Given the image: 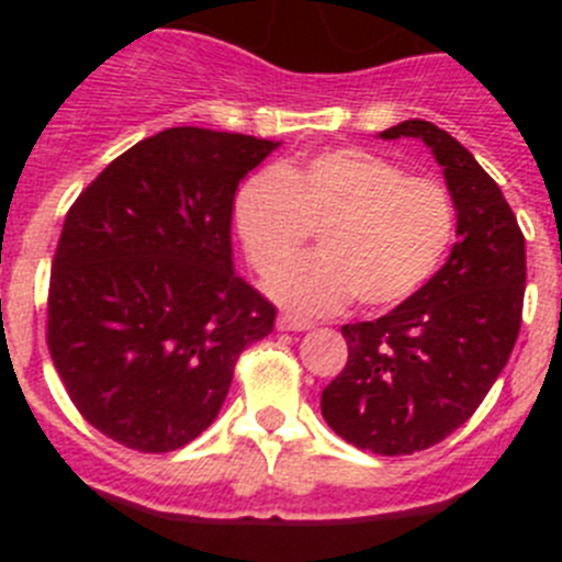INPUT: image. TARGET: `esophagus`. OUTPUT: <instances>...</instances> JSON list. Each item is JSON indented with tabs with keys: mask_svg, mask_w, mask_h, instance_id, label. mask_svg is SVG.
I'll return each mask as SVG.
<instances>
[{
	"mask_svg": "<svg viewBox=\"0 0 562 562\" xmlns=\"http://www.w3.org/2000/svg\"><path fill=\"white\" fill-rule=\"evenodd\" d=\"M276 326L281 331H306V329H312V321H306V317H297V315H278V321H276Z\"/></svg>",
	"mask_w": 562,
	"mask_h": 562,
	"instance_id": "34e87169",
	"label": "esophagus"
}]
</instances>
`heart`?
Returning a JSON list of instances; mask_svg holds the SVG:
<instances>
[{
  "label": "heart",
  "instance_id": "1",
  "mask_svg": "<svg viewBox=\"0 0 562 562\" xmlns=\"http://www.w3.org/2000/svg\"><path fill=\"white\" fill-rule=\"evenodd\" d=\"M236 231L258 272H270L321 231V252L267 278V292L297 312L357 304L385 310L428 284L453 245L456 207L434 180L408 177L362 148L321 151L261 171L236 196Z\"/></svg>",
  "mask_w": 562,
  "mask_h": 562
}]
</instances>
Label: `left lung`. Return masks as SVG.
Listing matches in <instances>:
<instances>
[{
    "instance_id": "left-lung-1",
    "label": "left lung",
    "mask_w": 562,
    "mask_h": 562,
    "mask_svg": "<svg viewBox=\"0 0 562 562\" xmlns=\"http://www.w3.org/2000/svg\"><path fill=\"white\" fill-rule=\"evenodd\" d=\"M380 137L430 148L459 241L416 295L376 321L342 326L349 362L321 394V414L355 448L408 456L461 428L504 371L520 331L526 245L501 188L456 137L428 121Z\"/></svg>"
}]
</instances>
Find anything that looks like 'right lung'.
<instances>
[{
  "label": "right lung",
  "instance_id": "1",
  "mask_svg": "<svg viewBox=\"0 0 562 562\" xmlns=\"http://www.w3.org/2000/svg\"><path fill=\"white\" fill-rule=\"evenodd\" d=\"M281 143L177 126L146 137L69 207L47 346L92 428L168 453L220 416L238 355L276 306L233 270L238 182Z\"/></svg>",
  "mask_w": 562,
  "mask_h": 562
}]
</instances>
